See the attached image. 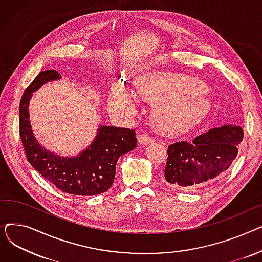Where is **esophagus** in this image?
I'll return each mask as SVG.
<instances>
[{
    "label": "esophagus",
    "mask_w": 262,
    "mask_h": 262,
    "mask_svg": "<svg viewBox=\"0 0 262 262\" xmlns=\"http://www.w3.org/2000/svg\"><path fill=\"white\" fill-rule=\"evenodd\" d=\"M137 140H138V143H140L142 146H147V145H149V144L155 142V140H153L152 137H150V136L147 135V134H141V135H138Z\"/></svg>",
    "instance_id": "34e87169"
}]
</instances>
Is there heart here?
Returning <instances> with one entry per match:
<instances>
[{"label":"heart","mask_w":262,"mask_h":262,"mask_svg":"<svg viewBox=\"0 0 262 262\" xmlns=\"http://www.w3.org/2000/svg\"><path fill=\"white\" fill-rule=\"evenodd\" d=\"M135 91L153 104V119L165 129H182L201 119L210 102L205 96L206 84L193 77L176 73L152 71L138 75ZM109 107L119 115H132L136 106L129 92L119 84L113 86Z\"/></svg>","instance_id":"1"}]
</instances>
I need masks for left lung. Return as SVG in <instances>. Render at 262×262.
Segmentation results:
<instances>
[{
  "mask_svg": "<svg viewBox=\"0 0 262 262\" xmlns=\"http://www.w3.org/2000/svg\"><path fill=\"white\" fill-rule=\"evenodd\" d=\"M243 129L224 124L195 136L192 141L169 145L165 179L171 187L192 191L220 179L238 155Z\"/></svg>",
  "mask_w": 262,
  "mask_h": 262,
  "instance_id": "8db88e82",
  "label": "left lung"
}]
</instances>
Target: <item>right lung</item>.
I'll return each instance as SVG.
<instances>
[{
    "label": "right lung",
    "mask_w": 262,
    "mask_h": 262,
    "mask_svg": "<svg viewBox=\"0 0 262 262\" xmlns=\"http://www.w3.org/2000/svg\"><path fill=\"white\" fill-rule=\"evenodd\" d=\"M61 78L55 70L44 71L24 91L19 115L20 136L27 160L44 179L67 193L95 195L105 192L114 182L118 159L136 147L135 132L98 125L93 142L73 157L59 156L43 147L30 124L29 102L42 85Z\"/></svg>",
    "instance_id": "add662e5"
}]
</instances>
